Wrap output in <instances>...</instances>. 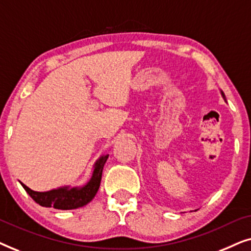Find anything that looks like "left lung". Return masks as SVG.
I'll return each mask as SVG.
<instances>
[{
	"label": "left lung",
	"instance_id": "obj_1",
	"mask_svg": "<svg viewBox=\"0 0 251 251\" xmlns=\"http://www.w3.org/2000/svg\"><path fill=\"white\" fill-rule=\"evenodd\" d=\"M221 94H222V96H223V98H224V100L226 101V98H225V95H224V92H223V91L221 90Z\"/></svg>",
	"mask_w": 251,
	"mask_h": 251
}]
</instances>
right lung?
<instances>
[{
  "label": "right lung",
  "instance_id": "1",
  "mask_svg": "<svg viewBox=\"0 0 251 251\" xmlns=\"http://www.w3.org/2000/svg\"><path fill=\"white\" fill-rule=\"evenodd\" d=\"M107 159L108 154H104L96 161L92 176L83 186L72 187L67 185V186L53 188V190L47 192H36L30 190L22 181H20V184L25 188L29 197L42 207L54 208L59 209V210H72V209L84 207L97 194L98 188L100 186L102 169H104Z\"/></svg>",
  "mask_w": 251,
  "mask_h": 251
}]
</instances>
